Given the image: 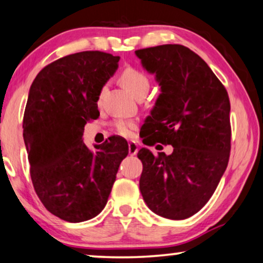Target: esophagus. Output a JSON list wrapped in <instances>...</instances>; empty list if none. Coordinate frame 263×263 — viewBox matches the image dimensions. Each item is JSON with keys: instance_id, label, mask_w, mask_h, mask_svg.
<instances>
[{"instance_id": "1", "label": "esophagus", "mask_w": 263, "mask_h": 263, "mask_svg": "<svg viewBox=\"0 0 263 263\" xmlns=\"http://www.w3.org/2000/svg\"><path fill=\"white\" fill-rule=\"evenodd\" d=\"M128 153H129V155H136V154L138 153V145L136 144L135 142L128 143Z\"/></svg>"}]
</instances>
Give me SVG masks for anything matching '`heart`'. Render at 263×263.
I'll return each mask as SVG.
<instances>
[{"instance_id": "obj_1", "label": "heart", "mask_w": 263, "mask_h": 263, "mask_svg": "<svg viewBox=\"0 0 263 263\" xmlns=\"http://www.w3.org/2000/svg\"><path fill=\"white\" fill-rule=\"evenodd\" d=\"M120 82L122 86L131 93L132 96H135L136 99L141 96H146V93L150 90V78L145 74L144 72H142L141 69H137L135 67H127L121 72L120 74ZM104 91V87H102L100 91L99 101H101L102 93ZM114 131L118 135L124 136V137H131L134 135V132L137 128V122L135 120H128V119H117L113 121Z\"/></svg>"}]
</instances>
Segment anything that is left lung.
<instances>
[{"label": "left lung", "instance_id": "1", "mask_svg": "<svg viewBox=\"0 0 263 263\" xmlns=\"http://www.w3.org/2000/svg\"><path fill=\"white\" fill-rule=\"evenodd\" d=\"M136 55L161 86L145 120L146 145L173 146L166 155L142 148L139 190L148 207L183 220L204 207L225 172L231 152L229 93L203 59L180 44L138 49Z\"/></svg>", "mask_w": 263, "mask_h": 263}]
</instances>
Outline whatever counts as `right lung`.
I'll list each match as a JSON object with an SVG mask.
<instances>
[{
    "mask_svg": "<svg viewBox=\"0 0 263 263\" xmlns=\"http://www.w3.org/2000/svg\"><path fill=\"white\" fill-rule=\"evenodd\" d=\"M119 56L80 51L52 61L34 78L24 113V141L34 191L51 214L68 222L95 218L106 207L128 145L111 136L92 150L87 121L100 117V91Z\"/></svg>",
    "mask_w": 263,
    "mask_h": 263,
    "instance_id": "add662e5",
    "label": "right lung"
}]
</instances>
